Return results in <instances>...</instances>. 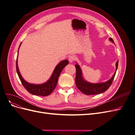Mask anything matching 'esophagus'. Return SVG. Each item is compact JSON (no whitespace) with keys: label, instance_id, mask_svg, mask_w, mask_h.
I'll return each instance as SVG.
<instances>
[{"label":"esophagus","instance_id":"obj_1","mask_svg":"<svg viewBox=\"0 0 135 135\" xmlns=\"http://www.w3.org/2000/svg\"><path fill=\"white\" fill-rule=\"evenodd\" d=\"M75 59H76V57H75V56L74 55H70V56L69 57L68 60H69V62L71 63V62H73V61H74L75 60Z\"/></svg>","mask_w":135,"mask_h":135}]
</instances>
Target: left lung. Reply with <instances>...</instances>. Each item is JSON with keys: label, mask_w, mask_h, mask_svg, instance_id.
<instances>
[{"label": "left lung", "mask_w": 135, "mask_h": 135, "mask_svg": "<svg viewBox=\"0 0 135 135\" xmlns=\"http://www.w3.org/2000/svg\"><path fill=\"white\" fill-rule=\"evenodd\" d=\"M110 41L114 43V40L112 38H109ZM116 70L113 76L108 81L105 82L98 83H92L88 82L85 80L83 76V73L81 71V69L79 65L77 63L75 65L76 68V77H75V84L77 88L82 92L83 93L87 95H98L101 93H103L106 91L111 85L113 79L115 76L117 70L118 66V61H117L115 64Z\"/></svg>", "instance_id": "1"}]
</instances>
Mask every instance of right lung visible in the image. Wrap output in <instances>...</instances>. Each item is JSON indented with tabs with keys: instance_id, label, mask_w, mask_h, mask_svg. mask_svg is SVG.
Returning <instances> with one entry per match:
<instances>
[{
	"instance_id": "obj_1",
	"label": "right lung",
	"mask_w": 135,
	"mask_h": 135,
	"mask_svg": "<svg viewBox=\"0 0 135 135\" xmlns=\"http://www.w3.org/2000/svg\"><path fill=\"white\" fill-rule=\"evenodd\" d=\"M21 43L20 44L18 48L17 55H18V50L20 46H21ZM17 60L18 56L17 57V60H16V71H17L19 78L21 80L23 87L26 88L28 92L32 94V95L42 96H47L50 95L53 91L54 90L56 87L57 83L61 71L63 70V69L69 64L68 60H65L61 61L55 67L50 79L44 83L36 84L28 83L27 81L23 78L19 70Z\"/></svg>"
}]
</instances>
